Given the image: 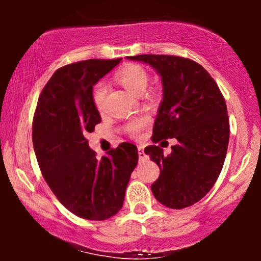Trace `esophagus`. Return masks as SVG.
Returning <instances> with one entry per match:
<instances>
[{
	"label": "esophagus",
	"instance_id": "1",
	"mask_svg": "<svg viewBox=\"0 0 261 261\" xmlns=\"http://www.w3.org/2000/svg\"><path fill=\"white\" fill-rule=\"evenodd\" d=\"M146 157V154H145V151H143V147H139V158H140V161H142L143 158Z\"/></svg>",
	"mask_w": 261,
	"mask_h": 261
}]
</instances>
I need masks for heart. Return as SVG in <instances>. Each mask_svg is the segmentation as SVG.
<instances>
[{"label": "heart", "mask_w": 261, "mask_h": 261, "mask_svg": "<svg viewBox=\"0 0 261 261\" xmlns=\"http://www.w3.org/2000/svg\"><path fill=\"white\" fill-rule=\"evenodd\" d=\"M115 80L120 85L134 94H142L148 83V73L142 66L137 64H128L119 70L115 74ZM107 97V87L100 85L94 92V103L98 110H103ZM149 122L148 118H140L131 121L127 125V131L131 135H137Z\"/></svg>", "instance_id": "obj_1"}]
</instances>
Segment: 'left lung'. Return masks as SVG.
Returning <instances> with one entry per match:
<instances>
[{"mask_svg":"<svg viewBox=\"0 0 261 261\" xmlns=\"http://www.w3.org/2000/svg\"><path fill=\"white\" fill-rule=\"evenodd\" d=\"M127 59L148 64L162 79L152 141L176 139L172 153L147 146L145 153L160 167L151 190L162 205L184 208L211 190L222 170L229 140V120L217 83L201 65L173 55H137Z\"/></svg>","mask_w":261,"mask_h":261,"instance_id":"obj_1","label":"left lung"}]
</instances>
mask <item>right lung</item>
Wrapping results in <instances>:
<instances>
[{
  "label": "right lung",
  "instance_id": "right-lung-1",
  "mask_svg": "<svg viewBox=\"0 0 261 261\" xmlns=\"http://www.w3.org/2000/svg\"><path fill=\"white\" fill-rule=\"evenodd\" d=\"M120 61L92 59L59 68L41 91L33 120L41 174L59 201L86 220L104 221L118 214L139 161L130 142L97 160L86 139L100 122L93 86Z\"/></svg>",
  "mask_w": 261,
  "mask_h": 261
}]
</instances>
